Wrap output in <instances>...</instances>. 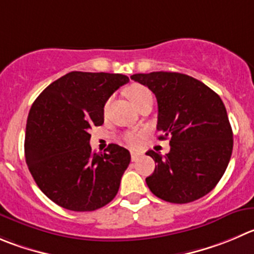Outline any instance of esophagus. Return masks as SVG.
<instances>
[{"mask_svg": "<svg viewBox=\"0 0 254 254\" xmlns=\"http://www.w3.org/2000/svg\"><path fill=\"white\" fill-rule=\"evenodd\" d=\"M141 154H142V153H139V152L132 151V152H131V159H132V161H133V162H136L137 159H138L139 157H141Z\"/></svg>", "mask_w": 254, "mask_h": 254, "instance_id": "obj_1", "label": "esophagus"}]
</instances>
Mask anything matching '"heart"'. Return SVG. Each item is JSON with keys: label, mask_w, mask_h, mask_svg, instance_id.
Listing matches in <instances>:
<instances>
[{"label": "heart", "mask_w": 254, "mask_h": 254, "mask_svg": "<svg viewBox=\"0 0 254 254\" xmlns=\"http://www.w3.org/2000/svg\"><path fill=\"white\" fill-rule=\"evenodd\" d=\"M127 96H128L131 102L134 105V107H137L144 98L152 96V93L147 87L142 86V84H133V86H131L127 89ZM141 132H127V133L123 136V139H125L126 143H128L129 146L137 147L139 144V141H141Z\"/></svg>", "instance_id": "b5f03b06"}]
</instances>
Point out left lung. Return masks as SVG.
Instances as JSON below:
<instances>
[{
  "instance_id": "left-lung-1",
  "label": "left lung",
  "mask_w": 254,
  "mask_h": 254,
  "mask_svg": "<svg viewBox=\"0 0 254 254\" xmlns=\"http://www.w3.org/2000/svg\"><path fill=\"white\" fill-rule=\"evenodd\" d=\"M148 87L158 103V139L170 138L166 156L146 178L151 192L171 203H190L211 192L231 159L233 133L221 97L203 82L178 72L131 76Z\"/></svg>"
}]
</instances>
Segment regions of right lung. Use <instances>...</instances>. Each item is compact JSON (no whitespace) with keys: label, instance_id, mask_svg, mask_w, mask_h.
<instances>
[{"label":"right lung","instance_id":"add662e5","mask_svg":"<svg viewBox=\"0 0 254 254\" xmlns=\"http://www.w3.org/2000/svg\"><path fill=\"white\" fill-rule=\"evenodd\" d=\"M128 81L120 73L73 71L33 102L26 125V163L38 188L59 206L96 211L117 194L131 154L115 143L96 153L89 129L102 125L107 100Z\"/></svg>","mask_w":254,"mask_h":254}]
</instances>
